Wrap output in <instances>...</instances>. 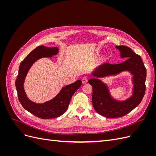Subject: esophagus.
Masks as SVG:
<instances>
[{"label":"esophagus","instance_id":"1","mask_svg":"<svg viewBox=\"0 0 156 156\" xmlns=\"http://www.w3.org/2000/svg\"><path fill=\"white\" fill-rule=\"evenodd\" d=\"M88 81V78L87 77H84L82 79V83H83V84L87 83Z\"/></svg>","mask_w":156,"mask_h":156}]
</instances>
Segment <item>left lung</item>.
<instances>
[{
  "mask_svg": "<svg viewBox=\"0 0 156 156\" xmlns=\"http://www.w3.org/2000/svg\"><path fill=\"white\" fill-rule=\"evenodd\" d=\"M120 51L122 58L126 60L120 64L107 63L99 67L93 75L97 77L110 74H116L122 71L129 70L134 75L133 95L125 101H116L111 98L107 87L97 79H91L88 83L92 87V104L99 114L107 118L123 116L137 106L142 101L146 90V69L140 56L136 54L128 47L116 46Z\"/></svg>",
  "mask_w": 156,
  "mask_h": 156,
  "instance_id": "8db88e82",
  "label": "left lung"
}]
</instances>
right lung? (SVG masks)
<instances>
[{"instance_id":"right-lung-1","label":"right lung","mask_w":156,"mask_h":156,"mask_svg":"<svg viewBox=\"0 0 156 156\" xmlns=\"http://www.w3.org/2000/svg\"><path fill=\"white\" fill-rule=\"evenodd\" d=\"M57 53V48H47L43 45L37 47L21 62L16 81L18 99L21 105L31 114L41 119H53L63 115L68 109L73 94L82 84L81 80H78L74 83L64 87L53 100L42 104L35 103L28 99L23 88V83L28 71L37 59L42 57H51Z\"/></svg>"}]
</instances>
